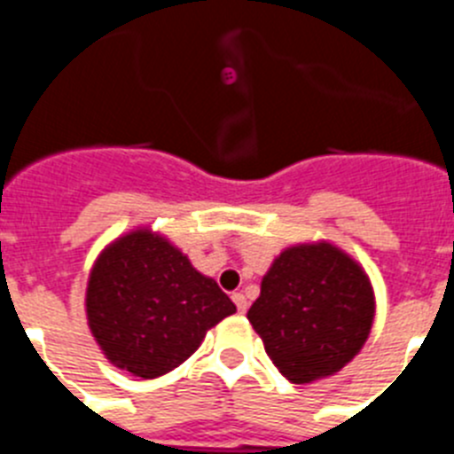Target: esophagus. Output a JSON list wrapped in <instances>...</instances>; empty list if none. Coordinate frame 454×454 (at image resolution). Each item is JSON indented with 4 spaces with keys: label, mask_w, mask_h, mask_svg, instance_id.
<instances>
[{
    "label": "esophagus",
    "mask_w": 454,
    "mask_h": 454,
    "mask_svg": "<svg viewBox=\"0 0 454 454\" xmlns=\"http://www.w3.org/2000/svg\"><path fill=\"white\" fill-rule=\"evenodd\" d=\"M232 303L237 305V312L239 314H244L247 312V308H248V303H247V296H244V294H232Z\"/></svg>",
    "instance_id": "obj_1"
}]
</instances>
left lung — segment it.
I'll return each mask as SVG.
<instances>
[{
  "mask_svg": "<svg viewBox=\"0 0 454 454\" xmlns=\"http://www.w3.org/2000/svg\"><path fill=\"white\" fill-rule=\"evenodd\" d=\"M247 318L278 371L309 385L344 369L369 339V273L333 242L294 244L271 262Z\"/></svg>",
  "mask_w": 454,
  "mask_h": 454,
  "instance_id": "obj_1",
  "label": "left lung"
}]
</instances>
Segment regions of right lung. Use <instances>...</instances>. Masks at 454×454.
I'll return each mask as SVG.
<instances>
[{"instance_id":"right-lung-1","label":"right lung","mask_w":454,"mask_h":454,"mask_svg":"<svg viewBox=\"0 0 454 454\" xmlns=\"http://www.w3.org/2000/svg\"><path fill=\"white\" fill-rule=\"evenodd\" d=\"M235 312L219 285L151 226L106 244L85 287L88 328L101 353L140 380L176 369Z\"/></svg>"}]
</instances>
